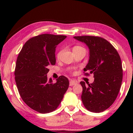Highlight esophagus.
Listing matches in <instances>:
<instances>
[{
    "mask_svg": "<svg viewBox=\"0 0 133 133\" xmlns=\"http://www.w3.org/2000/svg\"><path fill=\"white\" fill-rule=\"evenodd\" d=\"M77 84V82L74 81H72V80H71V81H70V86L72 87L73 86V85Z\"/></svg>",
    "mask_w": 133,
    "mask_h": 133,
    "instance_id": "1",
    "label": "esophagus"
}]
</instances>
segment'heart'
<instances>
[{
	"instance_id": "heart-1",
	"label": "heart",
	"mask_w": 133,
	"mask_h": 133,
	"mask_svg": "<svg viewBox=\"0 0 133 133\" xmlns=\"http://www.w3.org/2000/svg\"><path fill=\"white\" fill-rule=\"evenodd\" d=\"M82 49H83L82 47L81 46H75L73 47V49H72V51H77V50H82ZM62 53V51H60L58 52L57 55V58H60V57H61V54Z\"/></svg>"
}]
</instances>
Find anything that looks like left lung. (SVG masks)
<instances>
[{"mask_svg":"<svg viewBox=\"0 0 133 133\" xmlns=\"http://www.w3.org/2000/svg\"><path fill=\"white\" fill-rule=\"evenodd\" d=\"M89 49V61L84 71L93 74L92 83L81 81L82 101L90 111L100 112L108 109L117 97L122 82L121 57L114 46L103 38L95 36H74ZM85 74H88L85 73Z\"/></svg>","mask_w":133,"mask_h":133,"instance_id":"8db88e82","label":"left lung"}]
</instances>
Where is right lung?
Here are the masks:
<instances>
[{"mask_svg": "<svg viewBox=\"0 0 133 133\" xmlns=\"http://www.w3.org/2000/svg\"><path fill=\"white\" fill-rule=\"evenodd\" d=\"M66 37L49 34L36 36L25 43L17 57L14 75L20 96L40 113L55 110L68 88L66 77L60 76L54 83L46 75L48 66L56 64V48Z\"/></svg>", "mask_w": 133, "mask_h": 133, "instance_id": "add662e5", "label": "right lung"}]
</instances>
